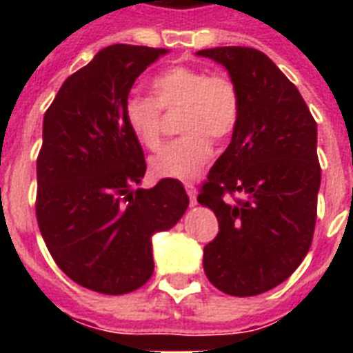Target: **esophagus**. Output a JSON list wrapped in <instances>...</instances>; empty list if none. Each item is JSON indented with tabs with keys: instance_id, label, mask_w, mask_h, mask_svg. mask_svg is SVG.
Listing matches in <instances>:
<instances>
[{
	"instance_id": "obj_1",
	"label": "esophagus",
	"mask_w": 353,
	"mask_h": 353,
	"mask_svg": "<svg viewBox=\"0 0 353 353\" xmlns=\"http://www.w3.org/2000/svg\"><path fill=\"white\" fill-rule=\"evenodd\" d=\"M185 188H187L188 198H190V205H196V187H194V183H185Z\"/></svg>"
}]
</instances>
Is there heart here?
<instances>
[{"label": "heart", "instance_id": "1", "mask_svg": "<svg viewBox=\"0 0 353 353\" xmlns=\"http://www.w3.org/2000/svg\"><path fill=\"white\" fill-rule=\"evenodd\" d=\"M154 97L130 95L124 102V121L137 143L155 150L161 144V108H183L181 139L172 141L150 159L157 177L188 179L212 155L210 137L223 141L236 130L240 97L231 79L209 74L205 69L176 65L152 80Z\"/></svg>", "mask_w": 353, "mask_h": 353}]
</instances>
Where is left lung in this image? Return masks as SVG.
Listing matches in <instances>:
<instances>
[{
	"mask_svg": "<svg viewBox=\"0 0 353 353\" xmlns=\"http://www.w3.org/2000/svg\"><path fill=\"white\" fill-rule=\"evenodd\" d=\"M196 54L223 65L240 97L231 144L198 196L220 225L203 249L205 274L227 295H260L290 279L312 245L321 187L317 122L262 51L214 47ZM225 193L242 198L231 204Z\"/></svg>",
	"mask_w": 353,
	"mask_h": 353,
	"instance_id": "obj_1",
	"label": "left lung"
}]
</instances>
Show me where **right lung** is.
<instances>
[{"mask_svg":"<svg viewBox=\"0 0 353 353\" xmlns=\"http://www.w3.org/2000/svg\"><path fill=\"white\" fill-rule=\"evenodd\" d=\"M168 49L110 46L62 84L43 117L36 218L47 249L69 279L124 295L154 273L152 238L187 212L177 179L141 185L146 163L124 121L133 82Z\"/></svg>","mask_w":353,"mask_h":353,"instance_id":"obj_1","label":"right lung"}]
</instances>
